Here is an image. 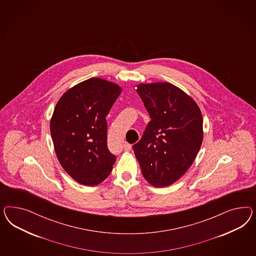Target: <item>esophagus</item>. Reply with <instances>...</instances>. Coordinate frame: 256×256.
Wrapping results in <instances>:
<instances>
[{
    "instance_id": "esophagus-1",
    "label": "esophagus",
    "mask_w": 256,
    "mask_h": 256,
    "mask_svg": "<svg viewBox=\"0 0 256 256\" xmlns=\"http://www.w3.org/2000/svg\"><path fill=\"white\" fill-rule=\"evenodd\" d=\"M130 149H132V146L130 144H128V142H124V150L126 152H130Z\"/></svg>"
}]
</instances>
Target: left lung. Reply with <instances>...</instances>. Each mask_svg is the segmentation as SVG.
Instances as JSON below:
<instances>
[{
	"instance_id": "8db88e82",
	"label": "left lung",
	"mask_w": 256,
	"mask_h": 256,
	"mask_svg": "<svg viewBox=\"0 0 256 256\" xmlns=\"http://www.w3.org/2000/svg\"><path fill=\"white\" fill-rule=\"evenodd\" d=\"M120 86L91 78L70 88L55 106L50 134L62 169L78 183L96 186L107 178L116 156L107 148L106 116Z\"/></svg>"
}]
</instances>
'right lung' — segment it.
I'll use <instances>...</instances> for the list:
<instances>
[{"label": "right lung", "instance_id": "1", "mask_svg": "<svg viewBox=\"0 0 256 256\" xmlns=\"http://www.w3.org/2000/svg\"><path fill=\"white\" fill-rule=\"evenodd\" d=\"M151 121L133 150L144 178L156 188L170 186L192 166L201 148V110L170 82L136 86Z\"/></svg>", "mask_w": 256, "mask_h": 256}]
</instances>
